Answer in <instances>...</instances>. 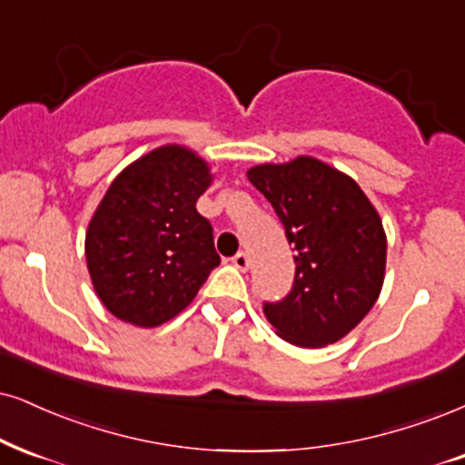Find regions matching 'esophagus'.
I'll return each instance as SVG.
<instances>
[{
  "instance_id": "obj_1",
  "label": "esophagus",
  "mask_w": 465,
  "mask_h": 465,
  "mask_svg": "<svg viewBox=\"0 0 465 465\" xmlns=\"http://www.w3.org/2000/svg\"><path fill=\"white\" fill-rule=\"evenodd\" d=\"M232 265L237 267L239 272H248V267H250V256L245 254V252H239V254L232 259Z\"/></svg>"
}]
</instances>
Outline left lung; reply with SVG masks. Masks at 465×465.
Instances as JSON below:
<instances>
[{"label":"left lung","mask_w":465,"mask_h":465,"mask_svg":"<svg viewBox=\"0 0 465 465\" xmlns=\"http://www.w3.org/2000/svg\"><path fill=\"white\" fill-rule=\"evenodd\" d=\"M248 179L295 250L293 291L265 303L267 321L295 347L338 342L381 293L388 243L380 213L351 176L308 154L254 165Z\"/></svg>","instance_id":"8db88e82"}]
</instances>
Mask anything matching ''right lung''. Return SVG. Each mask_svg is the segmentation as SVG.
<instances>
[{"mask_svg":"<svg viewBox=\"0 0 465 465\" xmlns=\"http://www.w3.org/2000/svg\"><path fill=\"white\" fill-rule=\"evenodd\" d=\"M211 183L209 163L183 144L153 148L112 181L85 231V265L114 317L157 328L220 265L213 228L196 211Z\"/></svg>","mask_w":465,"mask_h":465,"instance_id":"right-lung-1","label":"right lung"}]
</instances>
